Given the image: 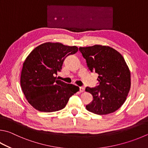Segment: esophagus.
Instances as JSON below:
<instances>
[{"label": "esophagus", "mask_w": 148, "mask_h": 148, "mask_svg": "<svg viewBox=\"0 0 148 148\" xmlns=\"http://www.w3.org/2000/svg\"><path fill=\"white\" fill-rule=\"evenodd\" d=\"M84 90H85V87H79V91L81 92H84Z\"/></svg>", "instance_id": "34e87169"}]
</instances>
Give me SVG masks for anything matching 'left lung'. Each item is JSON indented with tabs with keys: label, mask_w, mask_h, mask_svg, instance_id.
I'll return each mask as SVG.
<instances>
[{
	"label": "left lung",
	"mask_w": 148,
	"mask_h": 148,
	"mask_svg": "<svg viewBox=\"0 0 148 148\" xmlns=\"http://www.w3.org/2000/svg\"><path fill=\"white\" fill-rule=\"evenodd\" d=\"M79 50L89 71L98 74L99 85L85 88L93 96L86 109L99 115L116 111L125 102L131 87L130 71L123 56L114 48L99 45L79 47Z\"/></svg>",
	"instance_id": "obj_1"
}]
</instances>
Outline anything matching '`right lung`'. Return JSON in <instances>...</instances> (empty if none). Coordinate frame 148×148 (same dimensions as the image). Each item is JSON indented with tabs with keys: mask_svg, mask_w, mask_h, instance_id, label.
Returning <instances> with one entry per match:
<instances>
[{
	"mask_svg": "<svg viewBox=\"0 0 148 148\" xmlns=\"http://www.w3.org/2000/svg\"><path fill=\"white\" fill-rule=\"evenodd\" d=\"M78 50L76 46L60 42H45L35 48L23 63L21 85L29 103L41 112L58 111L66 106L69 98L79 90L54 77L62 69L67 56Z\"/></svg>",
	"mask_w": 148,
	"mask_h": 148,
	"instance_id": "obj_1",
	"label": "right lung"
}]
</instances>
